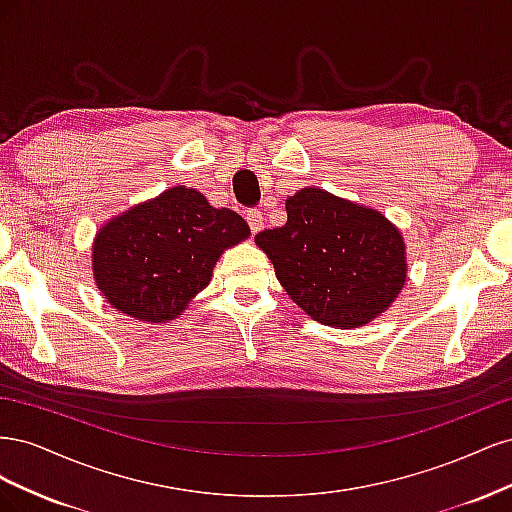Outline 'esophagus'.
Here are the masks:
<instances>
[{
	"label": "esophagus",
	"mask_w": 512,
	"mask_h": 512,
	"mask_svg": "<svg viewBox=\"0 0 512 512\" xmlns=\"http://www.w3.org/2000/svg\"><path fill=\"white\" fill-rule=\"evenodd\" d=\"M247 224H250L252 235H256V232L265 228V218H262V213L258 209H252V211H247Z\"/></svg>",
	"instance_id": "34e87169"
}]
</instances>
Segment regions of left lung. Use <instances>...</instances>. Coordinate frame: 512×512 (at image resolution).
Here are the masks:
<instances>
[{"label": "left lung", "mask_w": 512, "mask_h": 512, "mask_svg": "<svg viewBox=\"0 0 512 512\" xmlns=\"http://www.w3.org/2000/svg\"><path fill=\"white\" fill-rule=\"evenodd\" d=\"M284 226L262 230L290 299L329 327L359 329L389 309L406 284V243L376 209L303 188L286 200Z\"/></svg>", "instance_id": "8db88e82"}]
</instances>
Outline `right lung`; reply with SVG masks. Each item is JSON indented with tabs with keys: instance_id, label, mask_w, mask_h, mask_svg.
<instances>
[{
	"instance_id": "1",
	"label": "right lung",
	"mask_w": 512,
	"mask_h": 512,
	"mask_svg": "<svg viewBox=\"0 0 512 512\" xmlns=\"http://www.w3.org/2000/svg\"><path fill=\"white\" fill-rule=\"evenodd\" d=\"M250 237L239 213L177 185L106 222L91 250L96 286L117 312L168 322L209 286L226 247Z\"/></svg>"
}]
</instances>
